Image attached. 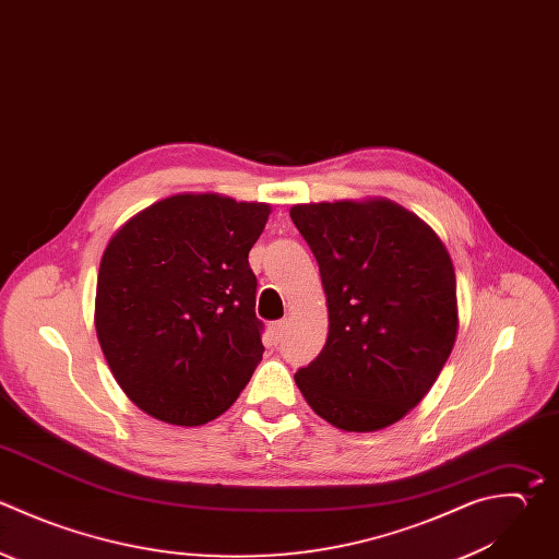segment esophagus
Wrapping results in <instances>:
<instances>
[{
	"instance_id": "34e87169",
	"label": "esophagus",
	"mask_w": 559,
	"mask_h": 559,
	"mask_svg": "<svg viewBox=\"0 0 559 559\" xmlns=\"http://www.w3.org/2000/svg\"><path fill=\"white\" fill-rule=\"evenodd\" d=\"M286 328H288V323H286V321H273V323L269 325V330H271V336H273L275 341H282V338H284V334H286Z\"/></svg>"
}]
</instances>
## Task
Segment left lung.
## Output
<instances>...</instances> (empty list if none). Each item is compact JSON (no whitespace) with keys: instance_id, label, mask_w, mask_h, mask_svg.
Instances as JSON below:
<instances>
[{"instance_id":"8db88e82","label":"left lung","mask_w":559,"mask_h":559,"mask_svg":"<svg viewBox=\"0 0 559 559\" xmlns=\"http://www.w3.org/2000/svg\"><path fill=\"white\" fill-rule=\"evenodd\" d=\"M290 218L319 262L330 321L321 354L295 382L332 426L386 428L421 402L456 341L450 253L389 199L304 203Z\"/></svg>"}]
</instances>
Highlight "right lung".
Instances as JSON below:
<instances>
[{
  "label": "right lung",
  "instance_id": "obj_1",
  "mask_svg": "<svg viewBox=\"0 0 559 559\" xmlns=\"http://www.w3.org/2000/svg\"><path fill=\"white\" fill-rule=\"evenodd\" d=\"M269 203L175 194L109 240L96 334L114 378L155 419L201 426L223 415L262 360L249 251Z\"/></svg>",
  "mask_w": 559,
  "mask_h": 559
}]
</instances>
